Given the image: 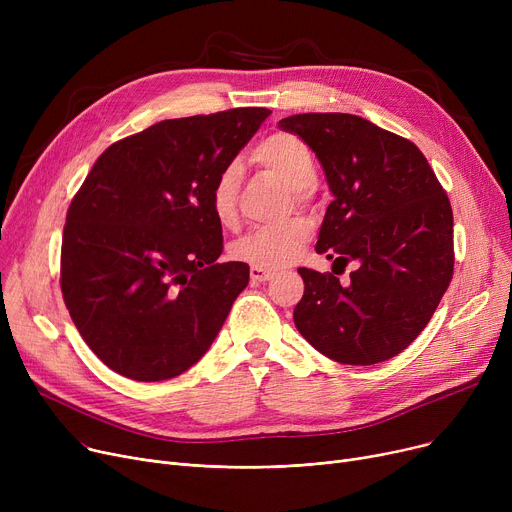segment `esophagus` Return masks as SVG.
Here are the masks:
<instances>
[{
	"label": "esophagus",
	"mask_w": 512,
	"mask_h": 512,
	"mask_svg": "<svg viewBox=\"0 0 512 512\" xmlns=\"http://www.w3.org/2000/svg\"><path fill=\"white\" fill-rule=\"evenodd\" d=\"M274 272L272 270H263V267H251V282L253 284H265L274 280Z\"/></svg>",
	"instance_id": "obj_1"
}]
</instances>
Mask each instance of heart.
Returning a JSON list of instances; mask_svg holds the SVG:
<instances>
[{
    "label": "heart",
    "mask_w": 512,
    "mask_h": 512,
    "mask_svg": "<svg viewBox=\"0 0 512 512\" xmlns=\"http://www.w3.org/2000/svg\"><path fill=\"white\" fill-rule=\"evenodd\" d=\"M253 161L257 166L280 176L299 201H307L311 184L315 182V159L311 149L290 132H276L263 139L255 151ZM240 168L236 164L226 166L209 191L211 211L222 226L236 222ZM309 238V226L303 218H290L280 224L259 226L249 234L240 236L230 253L236 261L249 263L263 270H280L297 259Z\"/></svg>",
    "instance_id": "heart-1"
}]
</instances>
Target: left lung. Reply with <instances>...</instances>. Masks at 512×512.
I'll use <instances>...</instances> for the list:
<instances>
[{"label": "left lung", "instance_id": "left-lung-1", "mask_svg": "<svg viewBox=\"0 0 512 512\" xmlns=\"http://www.w3.org/2000/svg\"><path fill=\"white\" fill-rule=\"evenodd\" d=\"M326 172L334 201L315 251L355 263L348 284L299 267L305 294L294 326L321 355L346 365L396 357L421 334L452 280V207L411 141L353 114L280 120Z\"/></svg>", "mask_w": 512, "mask_h": 512}]
</instances>
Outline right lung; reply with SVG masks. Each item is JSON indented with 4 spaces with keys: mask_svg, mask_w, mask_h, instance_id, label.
Segmentation results:
<instances>
[{
    "mask_svg": "<svg viewBox=\"0 0 512 512\" xmlns=\"http://www.w3.org/2000/svg\"><path fill=\"white\" fill-rule=\"evenodd\" d=\"M265 107L164 120L107 147L72 199L62 238V294L76 330L116 373L170 380L222 330L249 265L220 263L211 184Z\"/></svg>",
    "mask_w": 512,
    "mask_h": 512,
    "instance_id": "add662e5",
    "label": "right lung"
}]
</instances>
